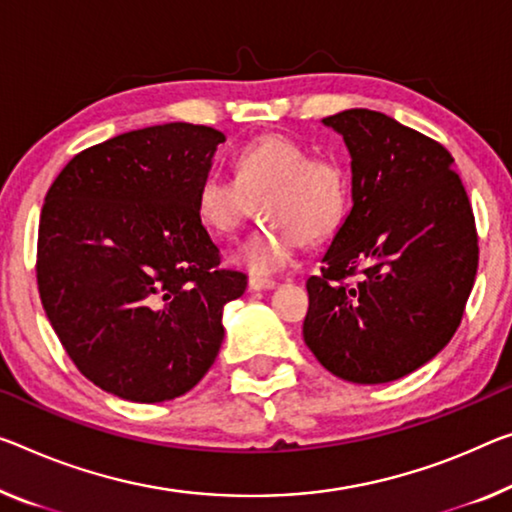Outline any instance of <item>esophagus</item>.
Masks as SVG:
<instances>
[{"label": "esophagus", "instance_id": "obj_1", "mask_svg": "<svg viewBox=\"0 0 512 512\" xmlns=\"http://www.w3.org/2000/svg\"><path fill=\"white\" fill-rule=\"evenodd\" d=\"M274 286H277V281H274V279H261V277H251L249 279L251 290H272Z\"/></svg>", "mask_w": 512, "mask_h": 512}]
</instances>
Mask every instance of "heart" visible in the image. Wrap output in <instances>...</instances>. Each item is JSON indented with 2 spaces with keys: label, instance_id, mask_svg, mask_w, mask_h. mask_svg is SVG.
I'll return each instance as SVG.
<instances>
[{
  "label": "heart",
  "instance_id": "1",
  "mask_svg": "<svg viewBox=\"0 0 512 512\" xmlns=\"http://www.w3.org/2000/svg\"><path fill=\"white\" fill-rule=\"evenodd\" d=\"M238 178L210 169L196 190V215L217 235H231L261 201L265 224L233 251L254 277H270L293 261L302 238L318 242L343 224L350 176L334 157H313L302 141L265 135L235 157Z\"/></svg>",
  "mask_w": 512,
  "mask_h": 512
}]
</instances>
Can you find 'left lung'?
I'll list each match as a JSON object with an SVG mask.
<instances>
[{"label":"left lung","instance_id":"8db88e82","mask_svg":"<svg viewBox=\"0 0 512 512\" xmlns=\"http://www.w3.org/2000/svg\"><path fill=\"white\" fill-rule=\"evenodd\" d=\"M322 125L350 153L352 208L306 281L304 343L341 380L393 382L460 325L478 267L474 212L437 141L373 109Z\"/></svg>","mask_w":512,"mask_h":512}]
</instances>
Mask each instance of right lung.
<instances>
[{"label": "right lung", "mask_w": 512, "mask_h": 512, "mask_svg": "<svg viewBox=\"0 0 512 512\" xmlns=\"http://www.w3.org/2000/svg\"><path fill=\"white\" fill-rule=\"evenodd\" d=\"M224 132L164 123L70 160L45 194L36 279L84 377L132 403L199 384L224 341V306L247 277L219 267L196 190Z\"/></svg>", "instance_id": "right-lung-1"}]
</instances>
